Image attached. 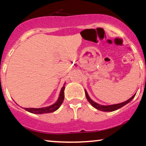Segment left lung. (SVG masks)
Returning <instances> with one entry per match:
<instances>
[{"mask_svg": "<svg viewBox=\"0 0 146 146\" xmlns=\"http://www.w3.org/2000/svg\"><path fill=\"white\" fill-rule=\"evenodd\" d=\"M85 93H86V98L88 100V101L91 104V105L94 108H95L96 109L98 110H100V111H115L116 110H118L120 108L123 107V106L126 105L127 103H129V102L132 100V99L133 98L135 97V94L133 96H131L130 98L127 100L123 102L122 103H120V104H113V105H108V106H104V105H100L99 104H98L96 102H94L92 100L90 96L88 94V92L87 91L85 90Z\"/></svg>", "mask_w": 146, "mask_h": 146, "instance_id": "left-lung-1", "label": "left lung"}]
</instances>
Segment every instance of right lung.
<instances>
[{
	"label": "right lung",
	"mask_w": 146,
	"mask_h": 146,
	"mask_svg": "<svg viewBox=\"0 0 146 146\" xmlns=\"http://www.w3.org/2000/svg\"><path fill=\"white\" fill-rule=\"evenodd\" d=\"M65 83L64 84L63 87L62 88L60 92V95L58 97V100L54 104L50 106L47 107H44V108H26L25 110L29 112L33 113H36V114H42V113H52L57 110L60 107V106L62 104L64 101V91L65 88Z\"/></svg>",
	"instance_id": "1"
}]
</instances>
